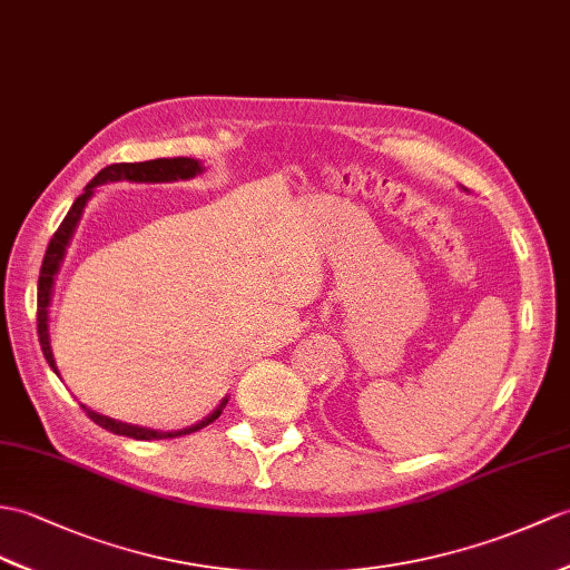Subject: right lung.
Wrapping results in <instances>:
<instances>
[{
  "label": "right lung",
  "mask_w": 570,
  "mask_h": 570,
  "mask_svg": "<svg viewBox=\"0 0 570 570\" xmlns=\"http://www.w3.org/2000/svg\"><path fill=\"white\" fill-rule=\"evenodd\" d=\"M204 171V165L194 160V157H160V160H148V163H121V165H109L104 167L99 175L91 179L85 191L79 194L75 198L72 208L68 210V216L62 218L60 228L56 230V235L50 237L48 243V249H46V257H43V264H41V276H38V340H41V350H43V356L48 366L52 368V372H58L56 366V356H52V350H50V333H48V313H50V301H52V288H56V279H58V272L62 267L65 262V255H68V247L72 243L75 237V230L79 220H82V214H85V206L91 196H95V189L99 187V184H106V181H136V184H157V181H179V179H191L196 175H202ZM225 403H228V395L218 403V407L214 410V413L206 415L204 420H198L196 425L191 428H184V430H171V432H165V430H153V428H140V425H130V422H121V420H114V417H106L101 413H95V410L85 407V413L97 422L99 428L109 430L114 434H124V436H134V440H171V436H181V434H191V432H198L202 428H206L208 422H214L220 413Z\"/></svg>",
  "instance_id": "1"
}]
</instances>
